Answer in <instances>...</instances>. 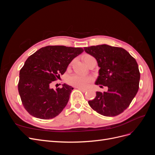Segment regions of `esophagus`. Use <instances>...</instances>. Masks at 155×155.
<instances>
[{
    "mask_svg": "<svg viewBox=\"0 0 155 155\" xmlns=\"http://www.w3.org/2000/svg\"><path fill=\"white\" fill-rule=\"evenodd\" d=\"M78 89H79V91H81L83 92H85L87 91V88H81V87H77Z\"/></svg>",
    "mask_w": 155,
    "mask_h": 155,
    "instance_id": "obj_1",
    "label": "esophagus"
}]
</instances>
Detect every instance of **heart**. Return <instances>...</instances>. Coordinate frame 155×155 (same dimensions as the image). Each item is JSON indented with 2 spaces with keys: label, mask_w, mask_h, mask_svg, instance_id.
Here are the masks:
<instances>
[{
  "label": "heart",
  "mask_w": 155,
  "mask_h": 155,
  "mask_svg": "<svg viewBox=\"0 0 155 155\" xmlns=\"http://www.w3.org/2000/svg\"><path fill=\"white\" fill-rule=\"evenodd\" d=\"M93 58L91 55H85L83 57V60L87 64L89 60ZM93 81V78L91 76H84L79 74H72L67 78V83L70 85L76 87L85 88Z\"/></svg>",
  "instance_id": "1"
}]
</instances>
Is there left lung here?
<instances>
[{
    "mask_svg": "<svg viewBox=\"0 0 155 155\" xmlns=\"http://www.w3.org/2000/svg\"><path fill=\"white\" fill-rule=\"evenodd\" d=\"M84 50L96 58L100 68L95 84L108 87L107 92H96L94 99L88 101L89 105L105 116L122 113L139 88L140 74L137 61L120 47L101 45L85 47Z\"/></svg>",
    "mask_w": 155,
    "mask_h": 155,
    "instance_id": "obj_1",
    "label": "left lung"
}]
</instances>
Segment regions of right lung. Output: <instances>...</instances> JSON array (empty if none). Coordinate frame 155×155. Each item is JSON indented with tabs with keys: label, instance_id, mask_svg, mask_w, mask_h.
<instances>
[{
	"label": "right lung",
	"instance_id": "1",
	"mask_svg": "<svg viewBox=\"0 0 155 155\" xmlns=\"http://www.w3.org/2000/svg\"><path fill=\"white\" fill-rule=\"evenodd\" d=\"M83 51L82 48L47 46L26 59L19 72L18 91L23 106L30 115L49 120L62 112L74 88L63 84L62 88L54 90L50 85Z\"/></svg>",
	"mask_w": 155,
	"mask_h": 155
}]
</instances>
